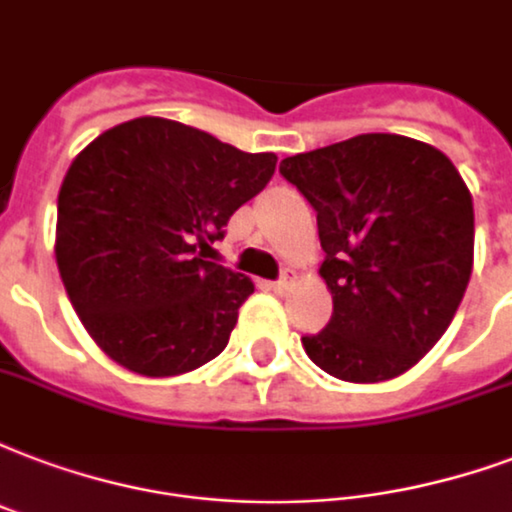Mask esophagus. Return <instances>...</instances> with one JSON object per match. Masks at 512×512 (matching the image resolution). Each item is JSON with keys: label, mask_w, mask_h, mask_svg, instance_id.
<instances>
[{"label": "esophagus", "mask_w": 512, "mask_h": 512, "mask_svg": "<svg viewBox=\"0 0 512 512\" xmlns=\"http://www.w3.org/2000/svg\"><path fill=\"white\" fill-rule=\"evenodd\" d=\"M291 283H294V275L291 272H283L275 283H270V288L275 291V294H283V291H288L291 288Z\"/></svg>", "instance_id": "34e87169"}]
</instances>
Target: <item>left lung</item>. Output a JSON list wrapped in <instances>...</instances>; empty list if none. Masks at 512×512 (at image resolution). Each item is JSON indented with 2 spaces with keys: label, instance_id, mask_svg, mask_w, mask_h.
Segmentation results:
<instances>
[{
  "label": "left lung",
  "instance_id": "obj_1",
  "mask_svg": "<svg viewBox=\"0 0 512 512\" xmlns=\"http://www.w3.org/2000/svg\"><path fill=\"white\" fill-rule=\"evenodd\" d=\"M313 205L332 321L307 356L348 383L410 370L456 315L472 272L475 213L451 159L402 134H359L280 161Z\"/></svg>",
  "mask_w": 512,
  "mask_h": 512
}]
</instances>
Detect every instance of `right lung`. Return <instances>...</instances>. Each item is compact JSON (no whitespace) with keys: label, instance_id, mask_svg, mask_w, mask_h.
Returning <instances> with one entry per match:
<instances>
[{"label":"right lung","instance_id":"add662e5","mask_svg":"<svg viewBox=\"0 0 512 512\" xmlns=\"http://www.w3.org/2000/svg\"><path fill=\"white\" fill-rule=\"evenodd\" d=\"M275 164L167 118L118 124L78 153L59 191L56 264L110 359L172 378L224 351L253 283L207 253Z\"/></svg>","mask_w":512,"mask_h":512}]
</instances>
